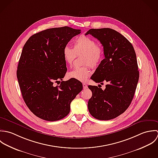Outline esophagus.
I'll use <instances>...</instances> for the list:
<instances>
[{"instance_id":"34e87169","label":"esophagus","mask_w":158,"mask_h":158,"mask_svg":"<svg viewBox=\"0 0 158 158\" xmlns=\"http://www.w3.org/2000/svg\"><path fill=\"white\" fill-rule=\"evenodd\" d=\"M82 85H83L84 89H86L88 87H87V85L86 84H84H84H82Z\"/></svg>"}]
</instances>
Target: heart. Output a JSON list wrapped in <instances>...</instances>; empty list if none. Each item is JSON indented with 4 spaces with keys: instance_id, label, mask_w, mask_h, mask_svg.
<instances>
[{
    "instance_id": "b5f03b06",
    "label": "heart",
    "mask_w": 158,
    "mask_h": 158,
    "mask_svg": "<svg viewBox=\"0 0 158 158\" xmlns=\"http://www.w3.org/2000/svg\"><path fill=\"white\" fill-rule=\"evenodd\" d=\"M82 56L81 62L84 66L74 68L68 73L67 76L69 79L85 82L91 75L90 66H98L103 59L102 46L100 43L95 42L94 39L82 35L74 40L73 48L68 46L63 48V59L69 66L73 64L76 56Z\"/></svg>"
}]
</instances>
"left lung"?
<instances>
[{"instance_id":"obj_1","label":"left lung","mask_w":158,"mask_h":158,"mask_svg":"<svg viewBox=\"0 0 158 158\" xmlns=\"http://www.w3.org/2000/svg\"><path fill=\"white\" fill-rule=\"evenodd\" d=\"M89 34L102 44L105 57L91 79L96 83L107 84L104 90L88 86L92 92L88 109L95 118L109 120L123 114L133 99L139 78L136 54L132 44L114 29H92L85 35Z\"/></svg>"}]
</instances>
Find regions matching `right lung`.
<instances>
[{
	"mask_svg": "<svg viewBox=\"0 0 158 158\" xmlns=\"http://www.w3.org/2000/svg\"><path fill=\"white\" fill-rule=\"evenodd\" d=\"M79 29L64 26L51 28L31 36L24 44L17 78L27 106L36 117L49 122L59 120L70 111V104L82 90L76 79L62 81L67 71L63 48ZM60 84V83H59Z\"/></svg>",
	"mask_w": 158,
	"mask_h": 158,
	"instance_id": "right-lung-1",
	"label": "right lung"
}]
</instances>
